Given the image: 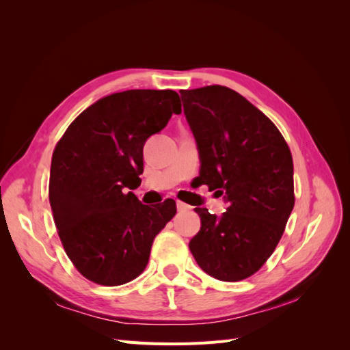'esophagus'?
Returning <instances> with one entry per match:
<instances>
[{
	"label": "esophagus",
	"instance_id": "obj_1",
	"mask_svg": "<svg viewBox=\"0 0 350 350\" xmlns=\"http://www.w3.org/2000/svg\"><path fill=\"white\" fill-rule=\"evenodd\" d=\"M176 208H178V211H187V210H189L191 207H189L185 203H183V201H176Z\"/></svg>",
	"mask_w": 350,
	"mask_h": 350
}]
</instances>
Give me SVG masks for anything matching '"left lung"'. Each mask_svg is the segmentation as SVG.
I'll return each instance as SVG.
<instances>
[{"mask_svg":"<svg viewBox=\"0 0 350 350\" xmlns=\"http://www.w3.org/2000/svg\"><path fill=\"white\" fill-rule=\"evenodd\" d=\"M181 98L200 178L228 204L220 216L196 208L201 228L189 251L211 278L247 279L271 256L292 213L291 150L276 125L235 90L206 86Z\"/></svg>","mask_w":350,"mask_h":350,"instance_id":"left-lung-1","label":"left lung"}]
</instances>
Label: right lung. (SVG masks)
I'll return each instance as SVG.
<instances>
[{
    "mask_svg": "<svg viewBox=\"0 0 350 350\" xmlns=\"http://www.w3.org/2000/svg\"><path fill=\"white\" fill-rule=\"evenodd\" d=\"M181 113L174 90L135 89L94 102L74 120L51 162L49 203L68 258L84 278L118 286L140 276L174 200L143 204V147Z\"/></svg>",
    "mask_w": 350,
    "mask_h": 350,
    "instance_id": "obj_1",
    "label": "right lung"
}]
</instances>
